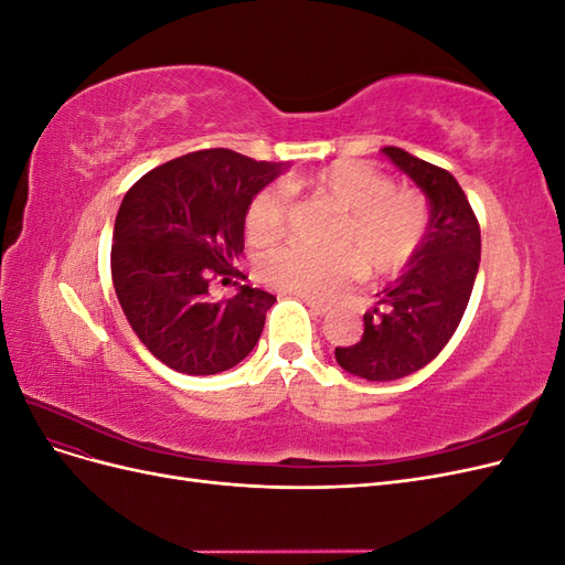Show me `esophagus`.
Wrapping results in <instances>:
<instances>
[{"mask_svg": "<svg viewBox=\"0 0 565 565\" xmlns=\"http://www.w3.org/2000/svg\"><path fill=\"white\" fill-rule=\"evenodd\" d=\"M303 303L309 306V309L316 313V316H324L330 311V306L328 303H320V301H316V299H309V297H303Z\"/></svg>", "mask_w": 565, "mask_h": 565, "instance_id": "34e87169", "label": "esophagus"}]
</instances>
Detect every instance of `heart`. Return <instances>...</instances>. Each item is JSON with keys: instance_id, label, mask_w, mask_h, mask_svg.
<instances>
[{"instance_id": "obj_1", "label": "heart", "mask_w": 565, "mask_h": 565, "mask_svg": "<svg viewBox=\"0 0 565 565\" xmlns=\"http://www.w3.org/2000/svg\"><path fill=\"white\" fill-rule=\"evenodd\" d=\"M292 191L328 200L339 212L330 235L334 252L316 254L282 245L259 256V278L280 292L330 299L355 273L370 278L396 276L422 249L431 226V204L415 188H396L384 172L365 162L339 160L289 181ZM289 204L280 188L256 191L245 210L252 245H266L285 231Z\"/></svg>"}]
</instances>
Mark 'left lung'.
<instances>
[{"mask_svg":"<svg viewBox=\"0 0 565 565\" xmlns=\"http://www.w3.org/2000/svg\"><path fill=\"white\" fill-rule=\"evenodd\" d=\"M384 152L429 198L431 226L407 270L363 316V337L334 349L341 367L370 382L407 377L446 349L481 262V226L455 177L403 148L386 146Z\"/></svg>","mask_w":565,"mask_h":565,"instance_id":"8db88e82","label":"left lung"}]
</instances>
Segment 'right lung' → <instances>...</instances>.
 <instances>
[{
  "label": "right lung",
  "mask_w": 565,
  "mask_h": 565,
  "mask_svg": "<svg viewBox=\"0 0 565 565\" xmlns=\"http://www.w3.org/2000/svg\"><path fill=\"white\" fill-rule=\"evenodd\" d=\"M280 174L226 148L188 152L136 181L115 218L110 268L119 306L141 344L183 374L237 365L262 337L276 297L243 285L212 299L216 280L241 276L249 198Z\"/></svg>",
  "instance_id": "obj_1"
}]
</instances>
